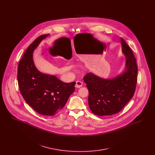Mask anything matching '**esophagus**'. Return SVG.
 Here are the masks:
<instances>
[{
	"instance_id": "34e87169",
	"label": "esophagus",
	"mask_w": 155,
	"mask_h": 155,
	"mask_svg": "<svg viewBox=\"0 0 155 155\" xmlns=\"http://www.w3.org/2000/svg\"><path fill=\"white\" fill-rule=\"evenodd\" d=\"M82 82L80 81H76V84H75V87L77 88H81V87L82 86Z\"/></svg>"
}]
</instances>
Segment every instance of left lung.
<instances>
[{"label":"left lung","mask_w":155,"mask_h":155,"mask_svg":"<svg viewBox=\"0 0 155 155\" xmlns=\"http://www.w3.org/2000/svg\"><path fill=\"white\" fill-rule=\"evenodd\" d=\"M126 56V69L122 75L110 80L101 78L89 73L84 77L88 89V104L97 116H111L121 110L133 97L137 83L138 66L130 47L121 38Z\"/></svg>","instance_id":"1"}]
</instances>
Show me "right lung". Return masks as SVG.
Here are the masks:
<instances>
[{"label":"right lung","instance_id":"add662e5","mask_svg":"<svg viewBox=\"0 0 155 155\" xmlns=\"http://www.w3.org/2000/svg\"><path fill=\"white\" fill-rule=\"evenodd\" d=\"M48 35L38 37L28 47L18 63L17 81L27 103L39 114L52 116L65 106L75 91V82L65 83L55 76L41 73L35 66L32 52Z\"/></svg>","mask_w":155,"mask_h":155}]
</instances>
